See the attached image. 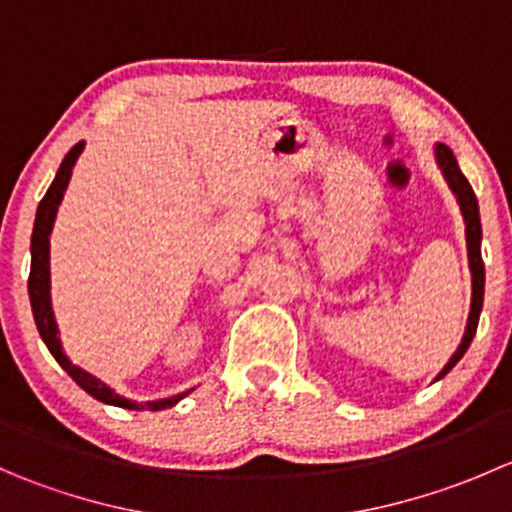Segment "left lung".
<instances>
[{
  "label": "left lung",
  "mask_w": 512,
  "mask_h": 512,
  "mask_svg": "<svg viewBox=\"0 0 512 512\" xmlns=\"http://www.w3.org/2000/svg\"><path fill=\"white\" fill-rule=\"evenodd\" d=\"M436 160H438V168L443 170V178L448 180L451 185L453 195L458 198V205H461V213L463 220H466V242H468V265H471V275H473V297H471V314H468V324H466V334H463V342L458 344L456 354L451 356L446 366H443L441 374L436 379H443L453 366L461 361V356L468 352L471 347L473 337H476V329H478V317H480V309H483V289H485V270H483V257H480V213H478V200L476 193H473L471 183L466 180V175L461 173L458 168V160L453 156V151L443 143H436Z\"/></svg>",
  "instance_id": "left-lung-1"
}]
</instances>
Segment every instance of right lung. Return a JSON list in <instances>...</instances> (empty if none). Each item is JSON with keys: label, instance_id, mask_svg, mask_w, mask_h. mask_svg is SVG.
I'll list each match as a JSON object with an SVG mask.
<instances>
[{"label": "right lung", "instance_id": "obj_1", "mask_svg": "<svg viewBox=\"0 0 512 512\" xmlns=\"http://www.w3.org/2000/svg\"><path fill=\"white\" fill-rule=\"evenodd\" d=\"M84 151V141L76 143L69 153H66L64 160H61V168L56 173L54 183L49 185L46 195L41 198L39 208H36V220H34V232H32V272H29V299H32V312H34V322L36 329H39L41 339L49 347V352L54 354V359L59 361L61 369L86 391L94 399L103 401V404L111 406H121V409H133V411H160L168 409V406L178 404L183 396H188L190 391L178 396H170V399H160V401H148V404H136V401H128L123 396H118L111 386H106L103 381H98L96 376H91L89 371H84L81 366L71 364L69 356L61 352V342H59V329H56L54 322V312H51V297H49V235L51 227H54V218L56 210H59L61 198H64V190L71 180V170H74L76 158L79 153Z\"/></svg>", "mask_w": 512, "mask_h": 512}]
</instances>
